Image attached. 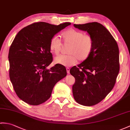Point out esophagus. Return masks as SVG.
<instances>
[{
	"label": "esophagus",
	"instance_id": "esophagus-1",
	"mask_svg": "<svg viewBox=\"0 0 130 130\" xmlns=\"http://www.w3.org/2000/svg\"><path fill=\"white\" fill-rule=\"evenodd\" d=\"M66 71H67V73H68V74L70 73V69H69V68H66Z\"/></svg>",
	"mask_w": 130,
	"mask_h": 130
}]
</instances>
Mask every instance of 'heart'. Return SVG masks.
<instances>
[{"instance_id":"obj_1","label":"heart","mask_w":130,"mask_h":130,"mask_svg":"<svg viewBox=\"0 0 130 130\" xmlns=\"http://www.w3.org/2000/svg\"><path fill=\"white\" fill-rule=\"evenodd\" d=\"M62 41L69 44L67 49L68 55H61L54 59L56 64L65 66H70L76 64L77 59L80 61L86 60L89 58L92 50L93 38L90 34L75 29L66 30L61 34ZM50 51L55 55H58L61 50V43L56 36L51 39L49 43Z\"/></svg>"}]
</instances>
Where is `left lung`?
I'll list each match as a JSON object with an SVG mask.
<instances>
[{"label": "left lung", "instance_id": "8db88e82", "mask_svg": "<svg viewBox=\"0 0 130 130\" xmlns=\"http://www.w3.org/2000/svg\"><path fill=\"white\" fill-rule=\"evenodd\" d=\"M74 26L88 32L93 38V45L89 58L70 69L75 79L72 93L77 103L93 106L106 98L115 85L120 71L119 46L101 24L93 22Z\"/></svg>", "mask_w": 130, "mask_h": 130}]
</instances>
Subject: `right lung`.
I'll return each instance as SVG.
<instances>
[{"mask_svg":"<svg viewBox=\"0 0 130 130\" xmlns=\"http://www.w3.org/2000/svg\"><path fill=\"white\" fill-rule=\"evenodd\" d=\"M70 24L34 23L14 38L9 51V77L16 94L26 103L34 106L44 103L50 98L55 84L67 75L62 65L46 68L53 61L51 39Z\"/></svg>","mask_w":130,"mask_h":130,"instance_id":"add662e5","label":"right lung"}]
</instances>
